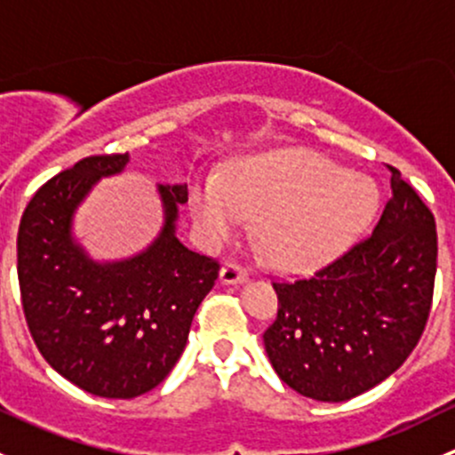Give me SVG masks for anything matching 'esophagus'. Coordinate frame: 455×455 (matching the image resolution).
I'll return each mask as SVG.
<instances>
[{
	"label": "esophagus",
	"mask_w": 455,
	"mask_h": 455,
	"mask_svg": "<svg viewBox=\"0 0 455 455\" xmlns=\"http://www.w3.org/2000/svg\"><path fill=\"white\" fill-rule=\"evenodd\" d=\"M220 282L227 283V286H237V283H246L249 282V273L242 270L240 266L235 264H224L220 268Z\"/></svg>",
	"instance_id": "1"
}]
</instances>
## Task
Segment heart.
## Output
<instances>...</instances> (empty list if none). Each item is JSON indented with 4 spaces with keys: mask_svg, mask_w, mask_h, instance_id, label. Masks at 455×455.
I'll return each mask as SVG.
<instances>
[{
    "mask_svg": "<svg viewBox=\"0 0 455 455\" xmlns=\"http://www.w3.org/2000/svg\"><path fill=\"white\" fill-rule=\"evenodd\" d=\"M379 189L310 149H277L191 185L189 206L211 244L255 220L266 255L282 270H310L341 253L370 222Z\"/></svg>",
    "mask_w": 455,
    "mask_h": 455,
    "instance_id": "b5f03b06",
    "label": "heart"
}]
</instances>
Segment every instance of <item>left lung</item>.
Returning <instances> with one entry per match:
<instances>
[{
	"label": "left lung",
	"mask_w": 455,
	"mask_h": 455,
	"mask_svg": "<svg viewBox=\"0 0 455 455\" xmlns=\"http://www.w3.org/2000/svg\"><path fill=\"white\" fill-rule=\"evenodd\" d=\"M392 198L368 240L310 279L273 283L264 332L279 379L301 396L341 403L405 363L431 308L438 237L425 202L389 167Z\"/></svg>",
	"instance_id": "1"
}]
</instances>
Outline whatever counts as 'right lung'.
Listing matches in <instances>:
<instances>
[{"label": "right lung", "mask_w": 455, "mask_h": 455, "mask_svg": "<svg viewBox=\"0 0 455 455\" xmlns=\"http://www.w3.org/2000/svg\"><path fill=\"white\" fill-rule=\"evenodd\" d=\"M127 164L130 154L79 160L32 196L17 233L21 304L36 347L63 379L103 398H136L163 383L220 270L176 235L187 185L156 187L163 227L139 253H87L75 235L76 211Z\"/></svg>", "instance_id": "right-lung-1"}]
</instances>
